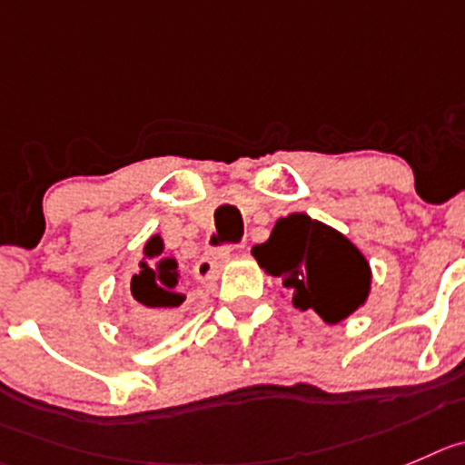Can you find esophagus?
Returning <instances> with one entry per match:
<instances>
[{
	"mask_svg": "<svg viewBox=\"0 0 465 465\" xmlns=\"http://www.w3.org/2000/svg\"><path fill=\"white\" fill-rule=\"evenodd\" d=\"M232 251H237V246H223V249L214 251L212 255H205V258L198 260L196 267H193V273H196L198 281L205 282V281H210V278H214L216 273H219V269L228 262V258L232 255Z\"/></svg>",
	"mask_w": 465,
	"mask_h": 465,
	"instance_id": "obj_1",
	"label": "esophagus"
}]
</instances>
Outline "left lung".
<instances>
[{
	"instance_id": "obj_1",
	"label": "left lung",
	"mask_w": 465,
	"mask_h": 465,
	"mask_svg": "<svg viewBox=\"0 0 465 465\" xmlns=\"http://www.w3.org/2000/svg\"><path fill=\"white\" fill-rule=\"evenodd\" d=\"M260 267L282 281L299 311L338 324L368 302L372 269L365 255L331 225L303 212L282 216L264 244L253 246Z\"/></svg>"
}]
</instances>
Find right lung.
<instances>
[{"mask_svg":"<svg viewBox=\"0 0 465 465\" xmlns=\"http://www.w3.org/2000/svg\"><path fill=\"white\" fill-rule=\"evenodd\" d=\"M143 255L145 260L139 262V272L132 276L130 292L143 308L145 326H163L178 315L184 303L178 260L163 255V240L159 235L145 242Z\"/></svg>","mask_w":465,"mask_h":465,"instance_id":"1","label":"right lung"}]
</instances>
